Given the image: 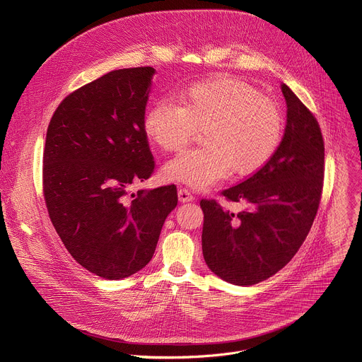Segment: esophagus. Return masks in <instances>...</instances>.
<instances>
[{
  "mask_svg": "<svg viewBox=\"0 0 362 362\" xmlns=\"http://www.w3.org/2000/svg\"><path fill=\"white\" fill-rule=\"evenodd\" d=\"M177 197H179V202H182V203L193 200V194L187 189H185V187L177 190Z\"/></svg>",
  "mask_w": 362,
  "mask_h": 362,
  "instance_id": "obj_1",
  "label": "esophagus"
}]
</instances>
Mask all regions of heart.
Returning a JSON list of instances; mask_svg holds the SVG:
<instances>
[{
	"label": "heart",
	"instance_id": "heart-1",
	"mask_svg": "<svg viewBox=\"0 0 362 362\" xmlns=\"http://www.w3.org/2000/svg\"><path fill=\"white\" fill-rule=\"evenodd\" d=\"M176 101H156L146 110V137L159 148L173 151L183 147L196 129H203L206 146L187 148L166 162L163 176L170 182L204 189L230 170L253 173L271 160L281 144V109L245 81L212 77L182 87Z\"/></svg>",
	"mask_w": 362,
	"mask_h": 362
}]
</instances>
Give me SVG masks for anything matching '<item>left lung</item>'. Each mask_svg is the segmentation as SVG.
<instances>
[{"label": "left lung", "instance_id": "left-lung-1", "mask_svg": "<svg viewBox=\"0 0 362 362\" xmlns=\"http://www.w3.org/2000/svg\"><path fill=\"white\" fill-rule=\"evenodd\" d=\"M286 127L271 160L222 194L247 208L239 214L200 200L202 250L221 279L249 286L281 271L311 229L322 192L324 140L320 124L286 86Z\"/></svg>", "mask_w": 362, "mask_h": 362}]
</instances>
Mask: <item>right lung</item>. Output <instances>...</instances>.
Masks as SVG:
<instances>
[{
    "label": "right lung",
    "mask_w": 362,
    "mask_h": 362,
    "mask_svg": "<svg viewBox=\"0 0 362 362\" xmlns=\"http://www.w3.org/2000/svg\"><path fill=\"white\" fill-rule=\"evenodd\" d=\"M153 67L110 71L67 95L47 129L44 197L74 259L105 279H123L153 257L175 185L129 193L154 160L143 117Z\"/></svg>",
    "instance_id": "obj_1"
}]
</instances>
